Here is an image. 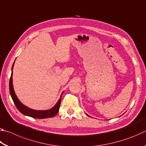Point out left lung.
Returning <instances> with one entry per match:
<instances>
[{"instance_id": "left-lung-1", "label": "left lung", "mask_w": 146, "mask_h": 146, "mask_svg": "<svg viewBox=\"0 0 146 146\" xmlns=\"http://www.w3.org/2000/svg\"><path fill=\"white\" fill-rule=\"evenodd\" d=\"M86 115H87V114H86ZM88 115V116H89L88 115ZM89 117H90V116H89Z\"/></svg>"}]
</instances>
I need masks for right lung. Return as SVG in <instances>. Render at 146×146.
<instances>
[{"label":"right lung","mask_w":146,"mask_h":146,"mask_svg":"<svg viewBox=\"0 0 146 146\" xmlns=\"http://www.w3.org/2000/svg\"><path fill=\"white\" fill-rule=\"evenodd\" d=\"M14 64H15V62L11 68V75L10 80H9V93H10L12 100H13L15 105L16 106V107L17 109H18V110L21 113H23V115L28 116V117H30L32 118H51V117H55V116L57 114L59 111V108H60V102H61V97L62 95L64 92L62 93L60 97L59 98V100L57 101V102L56 103V104L52 108L49 109V110H33V109H31L28 107H27L26 106H24L23 104L19 100L18 97H17L13 89V71H12V70H13V69Z\"/></svg>","instance_id":"right-lung-1"}]
</instances>
